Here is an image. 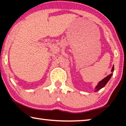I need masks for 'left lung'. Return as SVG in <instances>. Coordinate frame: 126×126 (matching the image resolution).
<instances>
[{"label": "left lung", "mask_w": 126, "mask_h": 126, "mask_svg": "<svg viewBox=\"0 0 126 126\" xmlns=\"http://www.w3.org/2000/svg\"><path fill=\"white\" fill-rule=\"evenodd\" d=\"M113 70H114V66H112V70L111 71L112 72H113ZM112 76V74H110L108 76H107L106 77H105L104 79H103L102 80L100 81L99 83H98V85L96 86V88H95V91L96 92H97V91H99L100 89H101L102 88H103L104 87L105 85H106V84L107 83L108 81L110 80V79H111V77Z\"/></svg>", "instance_id": "1"}]
</instances>
